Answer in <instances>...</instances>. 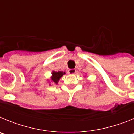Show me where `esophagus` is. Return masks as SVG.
Returning <instances> with one entry per match:
<instances>
[{"label":"esophagus","mask_w":134,"mask_h":134,"mask_svg":"<svg viewBox=\"0 0 134 134\" xmlns=\"http://www.w3.org/2000/svg\"><path fill=\"white\" fill-rule=\"evenodd\" d=\"M68 72H69V74H74L76 72V69H69V70H68Z\"/></svg>","instance_id":"esophagus-1"}]
</instances>
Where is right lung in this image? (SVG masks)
Listing matches in <instances>:
<instances>
[{
  "mask_svg": "<svg viewBox=\"0 0 134 134\" xmlns=\"http://www.w3.org/2000/svg\"><path fill=\"white\" fill-rule=\"evenodd\" d=\"M66 73L63 72H61V71H58V72H55V71H53L52 72V76L51 77V79L53 81V82L55 84H58V82L60 80V78L65 74Z\"/></svg>",
  "mask_w": 134,
  "mask_h": 134,
  "instance_id": "obj_1",
  "label": "right lung"
}]
</instances>
